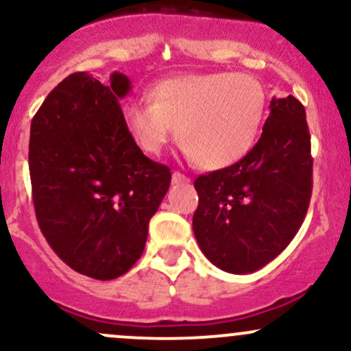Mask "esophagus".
Returning a JSON list of instances; mask_svg holds the SVG:
<instances>
[{
	"mask_svg": "<svg viewBox=\"0 0 351 351\" xmlns=\"http://www.w3.org/2000/svg\"><path fill=\"white\" fill-rule=\"evenodd\" d=\"M173 183H190V178H188V176H184L183 173L175 171L173 173Z\"/></svg>",
	"mask_w": 351,
	"mask_h": 351,
	"instance_id": "34e87169",
	"label": "esophagus"
}]
</instances>
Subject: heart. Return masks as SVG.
Returning a JSON list of instances; mask_svg holds the SVG:
<instances>
[{
    "mask_svg": "<svg viewBox=\"0 0 351 351\" xmlns=\"http://www.w3.org/2000/svg\"><path fill=\"white\" fill-rule=\"evenodd\" d=\"M148 96L123 106L134 143L160 155L175 126L184 155L206 169L230 167L252 149L267 106L260 82L233 71L171 76L153 84Z\"/></svg>",
    "mask_w": 351,
    "mask_h": 351,
    "instance_id": "obj_1",
    "label": "heart"
}]
</instances>
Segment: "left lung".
<instances>
[{
  "instance_id": "obj_1",
  "label": "left lung",
  "mask_w": 351,
  "mask_h": 351,
  "mask_svg": "<svg viewBox=\"0 0 351 351\" xmlns=\"http://www.w3.org/2000/svg\"><path fill=\"white\" fill-rule=\"evenodd\" d=\"M311 171L305 108L291 95L271 98L263 133L246 156L195 180L193 232L203 255L234 275L263 268L305 219Z\"/></svg>"
}]
</instances>
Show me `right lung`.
Here are the masks:
<instances>
[{
	"label": "right lung",
	"mask_w": 351,
	"mask_h": 351,
	"mask_svg": "<svg viewBox=\"0 0 351 351\" xmlns=\"http://www.w3.org/2000/svg\"><path fill=\"white\" fill-rule=\"evenodd\" d=\"M123 73L103 84L73 73L32 121L29 176L38 225L69 268L95 280L125 275L140 260L149 219L171 173L143 155L126 128Z\"/></svg>",
	"instance_id": "add662e5"
}]
</instances>
